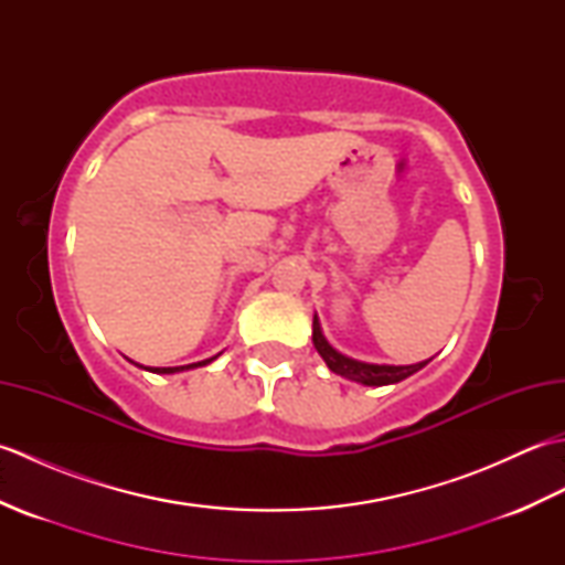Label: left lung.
<instances>
[{
	"label": "left lung",
	"instance_id": "8db88e82",
	"mask_svg": "<svg viewBox=\"0 0 565 565\" xmlns=\"http://www.w3.org/2000/svg\"><path fill=\"white\" fill-rule=\"evenodd\" d=\"M313 344H316L318 354L326 359V364H328L330 371H334V374H340L344 379H352L356 383H364V386H388V383H398L411 374H415V371H419L429 362V359H427V362L411 364V366H386V364L356 362V359H350V356L340 354L338 350H332L328 340L322 338L318 316L313 318Z\"/></svg>",
	"mask_w": 565,
	"mask_h": 565
}]
</instances>
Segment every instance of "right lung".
<instances>
[{
	"mask_svg": "<svg viewBox=\"0 0 565 565\" xmlns=\"http://www.w3.org/2000/svg\"><path fill=\"white\" fill-rule=\"evenodd\" d=\"M215 356H211V359H206V362H196V364H189V366H167V369H148V371H152V374H174V371H182V369H194V366H206V364H211Z\"/></svg>",
	"mask_w": 565,
	"mask_h": 565,
	"instance_id": "right-lung-1",
	"label": "right lung"
}]
</instances>
